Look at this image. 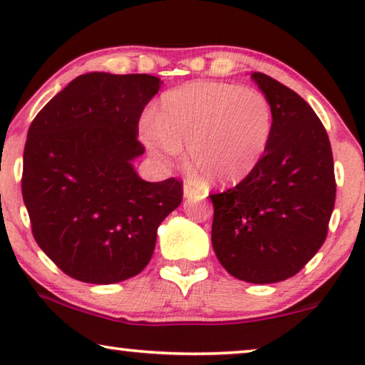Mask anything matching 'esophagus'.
Wrapping results in <instances>:
<instances>
[{
	"instance_id": "esophagus-1",
	"label": "esophagus",
	"mask_w": 365,
	"mask_h": 365,
	"mask_svg": "<svg viewBox=\"0 0 365 365\" xmlns=\"http://www.w3.org/2000/svg\"><path fill=\"white\" fill-rule=\"evenodd\" d=\"M182 192H184V197H192V196H196V194H202V189L197 187L192 181H186L184 182Z\"/></svg>"
}]
</instances>
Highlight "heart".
Wrapping results in <instances>:
<instances>
[{
    "label": "heart",
    "instance_id": "heart-1",
    "mask_svg": "<svg viewBox=\"0 0 365 365\" xmlns=\"http://www.w3.org/2000/svg\"><path fill=\"white\" fill-rule=\"evenodd\" d=\"M272 133V109L257 89L196 81L166 93L156 118H144L141 138L158 161L171 163L187 144L189 161L214 182L246 178Z\"/></svg>",
    "mask_w": 365,
    "mask_h": 365
}]
</instances>
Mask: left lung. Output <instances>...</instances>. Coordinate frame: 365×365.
I'll list each match as a JSON object with an SVG mask.
<instances>
[{
  "instance_id": "8db88e82",
  "label": "left lung",
  "mask_w": 365,
  "mask_h": 365,
  "mask_svg": "<svg viewBox=\"0 0 365 365\" xmlns=\"http://www.w3.org/2000/svg\"><path fill=\"white\" fill-rule=\"evenodd\" d=\"M251 78L271 104V139L241 182L211 194V241L231 276L272 284L296 276L326 241L336 178L331 143L314 109L267 74Z\"/></svg>"
}]
</instances>
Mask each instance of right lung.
<instances>
[{
	"label": "right lung",
	"mask_w": 365,
	"mask_h": 365,
	"mask_svg": "<svg viewBox=\"0 0 365 365\" xmlns=\"http://www.w3.org/2000/svg\"><path fill=\"white\" fill-rule=\"evenodd\" d=\"M151 74L88 73L33 119L23 156V201L38 246L69 277L126 281L151 261L158 227L182 201V182H148L133 161Z\"/></svg>",
	"instance_id": "obj_1"
}]
</instances>
